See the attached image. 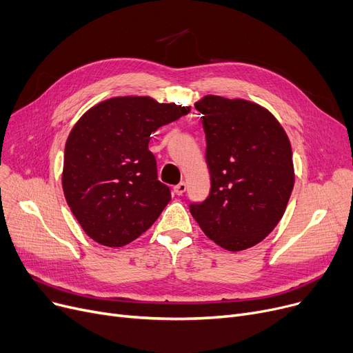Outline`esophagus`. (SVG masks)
I'll list each match as a JSON object with an SVG mask.
<instances>
[{"mask_svg":"<svg viewBox=\"0 0 353 353\" xmlns=\"http://www.w3.org/2000/svg\"><path fill=\"white\" fill-rule=\"evenodd\" d=\"M173 190H174V193H176L177 196H181L184 192H186V183L181 181V183L176 184V186L173 188Z\"/></svg>","mask_w":353,"mask_h":353,"instance_id":"34e87169","label":"esophagus"}]
</instances>
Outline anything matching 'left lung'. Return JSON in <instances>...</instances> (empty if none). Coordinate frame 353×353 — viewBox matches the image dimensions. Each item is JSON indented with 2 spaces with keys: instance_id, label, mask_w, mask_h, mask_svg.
I'll use <instances>...</instances> for the list:
<instances>
[{
  "instance_id": "1",
  "label": "left lung",
  "mask_w": 353,
  "mask_h": 353,
  "mask_svg": "<svg viewBox=\"0 0 353 353\" xmlns=\"http://www.w3.org/2000/svg\"><path fill=\"white\" fill-rule=\"evenodd\" d=\"M203 114L212 188L190 213L213 242L230 252L257 245L282 219L294 174L285 130L269 111L248 100L206 96Z\"/></svg>"
}]
</instances>
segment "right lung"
I'll use <instances>...</instances> for the list:
<instances>
[{
	"mask_svg": "<svg viewBox=\"0 0 353 353\" xmlns=\"http://www.w3.org/2000/svg\"><path fill=\"white\" fill-rule=\"evenodd\" d=\"M189 107L150 97H114L92 108L65 143L63 190L83 230L97 243L120 248L150 228L172 199L148 150L161 125Z\"/></svg>",
	"mask_w": 353,
	"mask_h": 353,
	"instance_id": "right-lung-1",
	"label": "right lung"
}]
</instances>
